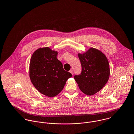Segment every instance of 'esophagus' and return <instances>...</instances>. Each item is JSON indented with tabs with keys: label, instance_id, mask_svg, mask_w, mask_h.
Segmentation results:
<instances>
[{
	"label": "esophagus",
	"instance_id": "1",
	"mask_svg": "<svg viewBox=\"0 0 134 134\" xmlns=\"http://www.w3.org/2000/svg\"><path fill=\"white\" fill-rule=\"evenodd\" d=\"M70 73H71L72 75H73V74H74V71H73V70H71L70 71Z\"/></svg>",
	"mask_w": 134,
	"mask_h": 134
}]
</instances>
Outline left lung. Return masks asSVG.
Wrapping results in <instances>:
<instances>
[{
	"label": "left lung",
	"instance_id": "8db88e82",
	"mask_svg": "<svg viewBox=\"0 0 134 134\" xmlns=\"http://www.w3.org/2000/svg\"><path fill=\"white\" fill-rule=\"evenodd\" d=\"M82 72L74 79L79 89L91 96L100 91L109 80L110 64L105 54L98 49L91 48L83 54L78 53Z\"/></svg>",
	"mask_w": 134,
	"mask_h": 134
}]
</instances>
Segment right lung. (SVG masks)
Instances as JSON below:
<instances>
[{
    "mask_svg": "<svg viewBox=\"0 0 134 134\" xmlns=\"http://www.w3.org/2000/svg\"><path fill=\"white\" fill-rule=\"evenodd\" d=\"M58 52L49 47L40 48L33 54L30 63L29 76L32 84L42 94L53 97L63 90L72 75L64 70L57 58Z\"/></svg>",
    "mask_w": 134,
    "mask_h": 134,
    "instance_id": "1",
    "label": "right lung"
}]
</instances>
